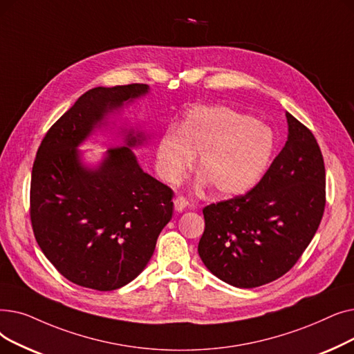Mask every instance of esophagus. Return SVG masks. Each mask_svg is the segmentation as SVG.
Wrapping results in <instances>:
<instances>
[{
    "label": "esophagus",
    "mask_w": 354,
    "mask_h": 354,
    "mask_svg": "<svg viewBox=\"0 0 354 354\" xmlns=\"http://www.w3.org/2000/svg\"><path fill=\"white\" fill-rule=\"evenodd\" d=\"M187 206H189V201H187L186 198H184V197L178 196V197L174 198V210H176L177 213L184 212V210H186Z\"/></svg>",
    "instance_id": "esophagus-1"
}]
</instances>
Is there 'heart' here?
<instances>
[{
  "instance_id": "1",
  "label": "heart",
  "mask_w": 354,
  "mask_h": 354,
  "mask_svg": "<svg viewBox=\"0 0 354 354\" xmlns=\"http://www.w3.org/2000/svg\"><path fill=\"white\" fill-rule=\"evenodd\" d=\"M275 133L268 125L227 106H194L177 132L157 145V168L167 183L180 181L198 154L197 187L212 186L221 196H238L262 178L275 153Z\"/></svg>"
}]
</instances>
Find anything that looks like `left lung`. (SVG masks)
Masks as SVG:
<instances>
[{"mask_svg": "<svg viewBox=\"0 0 354 354\" xmlns=\"http://www.w3.org/2000/svg\"><path fill=\"white\" fill-rule=\"evenodd\" d=\"M288 140L257 186L203 209L198 255L236 288L287 274L307 249L326 206V168L313 132L287 112Z\"/></svg>", "mask_w": 354, "mask_h": 354, "instance_id": "8db88e82", "label": "left lung"}]
</instances>
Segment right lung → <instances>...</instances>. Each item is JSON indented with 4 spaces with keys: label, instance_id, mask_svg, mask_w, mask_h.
<instances>
[{
    "label": "right lung",
    "instance_id": "1",
    "mask_svg": "<svg viewBox=\"0 0 354 354\" xmlns=\"http://www.w3.org/2000/svg\"><path fill=\"white\" fill-rule=\"evenodd\" d=\"M148 85L97 86L83 93L43 138L31 171L30 217L46 258L69 281L112 291L136 279L171 221L173 190L144 173L132 148L148 136L121 128L122 145L96 165L79 145L109 115L145 96Z\"/></svg>",
    "mask_w": 354,
    "mask_h": 354
}]
</instances>
